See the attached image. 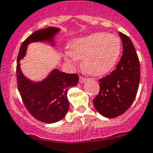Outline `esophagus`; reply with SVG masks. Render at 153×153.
Listing matches in <instances>:
<instances>
[{
  "label": "esophagus",
  "instance_id": "1",
  "mask_svg": "<svg viewBox=\"0 0 153 153\" xmlns=\"http://www.w3.org/2000/svg\"><path fill=\"white\" fill-rule=\"evenodd\" d=\"M86 80H87V79H85V78H84V77H82V76L79 77V82H80V83L85 82Z\"/></svg>",
  "mask_w": 153,
  "mask_h": 153
}]
</instances>
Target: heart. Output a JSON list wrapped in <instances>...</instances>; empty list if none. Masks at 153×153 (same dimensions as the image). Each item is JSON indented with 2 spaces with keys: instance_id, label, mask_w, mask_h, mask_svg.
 <instances>
[{
  "instance_id": "obj_1",
  "label": "heart",
  "mask_w": 153,
  "mask_h": 153,
  "mask_svg": "<svg viewBox=\"0 0 153 153\" xmlns=\"http://www.w3.org/2000/svg\"><path fill=\"white\" fill-rule=\"evenodd\" d=\"M70 51L65 53V59L70 65H76L82 59L84 70L92 76H102L110 72L120 58L122 44L116 35L95 33L77 38L71 42Z\"/></svg>"
}]
</instances>
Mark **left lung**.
<instances>
[{
	"label": "left lung",
	"instance_id": "obj_1",
	"mask_svg": "<svg viewBox=\"0 0 153 153\" xmlns=\"http://www.w3.org/2000/svg\"><path fill=\"white\" fill-rule=\"evenodd\" d=\"M123 55L116 68L99 79L100 92L93 100L95 108L101 115L114 118L126 112L135 99L140 82V65L131 40L119 32Z\"/></svg>",
	"mask_w": 153,
	"mask_h": 153
}]
</instances>
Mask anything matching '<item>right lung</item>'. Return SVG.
Instances as JSON below:
<instances>
[{"label":"right lung","mask_w":153,"mask_h":153,"mask_svg":"<svg viewBox=\"0 0 153 153\" xmlns=\"http://www.w3.org/2000/svg\"><path fill=\"white\" fill-rule=\"evenodd\" d=\"M59 30L58 28L48 27L34 32L22 43L17 59V85L23 103L36 120L47 124L57 122L65 117L69 110L68 88L78 84L79 75L54 69L43 81L33 82L22 73L19 61L25 55L30 43L48 41L53 46V36Z\"/></svg>","instance_id":"add662e5"}]
</instances>
